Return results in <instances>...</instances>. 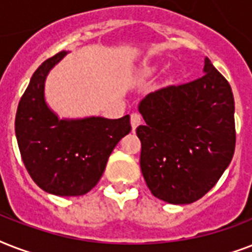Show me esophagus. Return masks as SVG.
I'll use <instances>...</instances> for the list:
<instances>
[{
	"label": "esophagus",
	"mask_w": 252,
	"mask_h": 252,
	"mask_svg": "<svg viewBox=\"0 0 252 252\" xmlns=\"http://www.w3.org/2000/svg\"><path fill=\"white\" fill-rule=\"evenodd\" d=\"M130 124H132L133 130L136 129V128L141 124V115L137 114V112H134V114L130 115Z\"/></svg>",
	"instance_id": "1"
}]
</instances>
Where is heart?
Wrapping results in <instances>:
<instances>
[{
	"mask_svg": "<svg viewBox=\"0 0 252 252\" xmlns=\"http://www.w3.org/2000/svg\"><path fill=\"white\" fill-rule=\"evenodd\" d=\"M157 66L156 65H152V66H148V68L144 69V74L145 76H152V74H154V73L157 72Z\"/></svg>",
	"mask_w": 252,
	"mask_h": 252,
	"instance_id": "obj_1",
	"label": "heart"
}]
</instances>
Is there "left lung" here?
I'll return each mask as SVG.
<instances>
[{
    "instance_id": "left-lung-1",
    "label": "left lung",
    "mask_w": 252,
    "mask_h": 252,
    "mask_svg": "<svg viewBox=\"0 0 252 252\" xmlns=\"http://www.w3.org/2000/svg\"><path fill=\"white\" fill-rule=\"evenodd\" d=\"M137 126L140 166L156 197L191 204L213 188L235 149L234 96L226 78L205 57L204 74L142 99Z\"/></svg>"
}]
</instances>
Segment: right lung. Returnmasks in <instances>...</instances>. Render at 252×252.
Segmentation results:
<instances>
[{
	"label": "right lung",
	"instance_id": "obj_1",
	"mask_svg": "<svg viewBox=\"0 0 252 252\" xmlns=\"http://www.w3.org/2000/svg\"><path fill=\"white\" fill-rule=\"evenodd\" d=\"M65 55L63 51L49 57L31 77L18 104L15 136L22 161L41 189L81 196L96 186L112 150L132 126L129 115L115 120H59L45 104L44 82Z\"/></svg>",
	"mask_w": 252,
	"mask_h": 252
}]
</instances>
